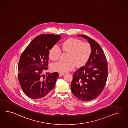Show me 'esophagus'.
I'll return each mask as SVG.
<instances>
[{
	"label": "esophagus",
	"mask_w": 128,
	"mask_h": 128,
	"mask_svg": "<svg viewBox=\"0 0 128 128\" xmlns=\"http://www.w3.org/2000/svg\"><path fill=\"white\" fill-rule=\"evenodd\" d=\"M64 75V74L63 73H59V76H62Z\"/></svg>",
	"instance_id": "34e87169"
}]
</instances>
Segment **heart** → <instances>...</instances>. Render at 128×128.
<instances>
[{
	"mask_svg": "<svg viewBox=\"0 0 128 128\" xmlns=\"http://www.w3.org/2000/svg\"><path fill=\"white\" fill-rule=\"evenodd\" d=\"M64 52H68L66 61H59L52 66L53 71L63 73L72 70L76 66L81 67L88 61L92 52L91 45L88 43L82 42V40L75 38L66 40L62 44ZM61 50L58 46H54L49 52L50 59L56 61L60 58Z\"/></svg>",
	"mask_w": 128,
	"mask_h": 128,
	"instance_id": "b5f03b06",
	"label": "heart"
}]
</instances>
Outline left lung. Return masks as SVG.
Listing matches in <instances>:
<instances>
[{
	"instance_id": "8db88e82",
	"label": "left lung",
	"mask_w": 128,
	"mask_h": 128,
	"mask_svg": "<svg viewBox=\"0 0 128 128\" xmlns=\"http://www.w3.org/2000/svg\"><path fill=\"white\" fill-rule=\"evenodd\" d=\"M88 40L92 52L88 61L76 70L71 84L72 92L82 101H89L96 98L104 88L108 74L105 54L98 43L88 36L77 35Z\"/></svg>"
}]
</instances>
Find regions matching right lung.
<instances>
[{"instance_id":"1","label":"right lung","mask_w":128,"mask_h":128,"mask_svg":"<svg viewBox=\"0 0 128 128\" xmlns=\"http://www.w3.org/2000/svg\"><path fill=\"white\" fill-rule=\"evenodd\" d=\"M61 37L60 35L42 34L34 38L24 50L18 66V79L25 94L40 99L49 94L54 88L59 74L46 73L49 52Z\"/></svg>"}]
</instances>
